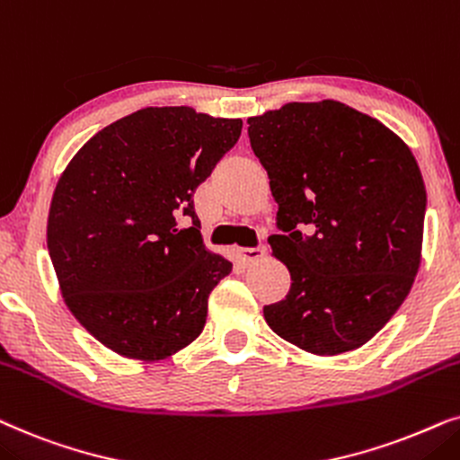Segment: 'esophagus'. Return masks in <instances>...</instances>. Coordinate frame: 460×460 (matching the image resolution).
Listing matches in <instances>:
<instances>
[{
  "mask_svg": "<svg viewBox=\"0 0 460 460\" xmlns=\"http://www.w3.org/2000/svg\"><path fill=\"white\" fill-rule=\"evenodd\" d=\"M265 252H267L265 243H259L256 248H240V256H242L243 262L259 261V259H262V256H265Z\"/></svg>",
  "mask_w": 460,
  "mask_h": 460,
  "instance_id": "esophagus-1",
  "label": "esophagus"
}]
</instances>
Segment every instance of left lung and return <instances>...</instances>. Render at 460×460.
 Segmentation results:
<instances>
[{
    "label": "left lung",
    "instance_id": "8db88e82",
    "mask_svg": "<svg viewBox=\"0 0 460 460\" xmlns=\"http://www.w3.org/2000/svg\"><path fill=\"white\" fill-rule=\"evenodd\" d=\"M248 124L278 201L279 234L269 243L292 279L284 301L262 309L269 328L315 355L359 349L419 273V164L395 132L339 101L288 102Z\"/></svg>",
    "mask_w": 460,
    "mask_h": 460
}]
</instances>
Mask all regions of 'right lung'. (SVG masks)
Wrapping results in <instances>:
<instances>
[{
    "instance_id": "obj_1",
    "label": "right lung",
    "mask_w": 460,
    "mask_h": 460,
    "mask_svg": "<svg viewBox=\"0 0 460 460\" xmlns=\"http://www.w3.org/2000/svg\"><path fill=\"white\" fill-rule=\"evenodd\" d=\"M242 119L146 107L96 132L60 174L48 250L75 320L111 351L166 359L198 339L231 262L201 240L193 193Z\"/></svg>"
}]
</instances>
